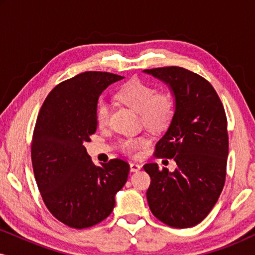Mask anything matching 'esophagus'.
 Masks as SVG:
<instances>
[{
    "label": "esophagus",
    "mask_w": 255,
    "mask_h": 255,
    "mask_svg": "<svg viewBox=\"0 0 255 255\" xmlns=\"http://www.w3.org/2000/svg\"><path fill=\"white\" fill-rule=\"evenodd\" d=\"M140 168H141V166L137 162H131L130 163V170H131V172H138V170H140Z\"/></svg>",
    "instance_id": "esophagus-1"
}]
</instances>
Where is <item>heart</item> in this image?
I'll use <instances>...</instances> for the list:
<instances>
[{"label":"heart","instance_id":"b5f03b06","mask_svg":"<svg viewBox=\"0 0 255 255\" xmlns=\"http://www.w3.org/2000/svg\"><path fill=\"white\" fill-rule=\"evenodd\" d=\"M117 99L140 114L146 127L152 128H163L168 124L174 113V100L170 94L158 92L155 87L140 80H131L117 93ZM96 121L100 127H104L109 121V106L100 101L96 107ZM148 144L145 137L128 138L122 141V149L130 155H135Z\"/></svg>","mask_w":255,"mask_h":255}]
</instances>
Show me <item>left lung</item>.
Listing matches in <instances>:
<instances>
[{
    "label": "left lung",
    "instance_id": "obj_1",
    "mask_svg": "<svg viewBox=\"0 0 255 255\" xmlns=\"http://www.w3.org/2000/svg\"><path fill=\"white\" fill-rule=\"evenodd\" d=\"M144 73L168 86L175 102L155 155L174 159L176 168L144 166L151 176L146 193L149 209L172 228H191L207 217L224 187L229 155L224 107L214 87L188 69L170 66Z\"/></svg>",
    "mask_w": 255,
    "mask_h": 255
}]
</instances>
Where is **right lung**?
<instances>
[{
  "instance_id": "obj_1",
  "label": "right lung",
  "mask_w": 255,
  "mask_h": 255,
  "mask_svg": "<svg viewBox=\"0 0 255 255\" xmlns=\"http://www.w3.org/2000/svg\"><path fill=\"white\" fill-rule=\"evenodd\" d=\"M122 79L113 73H81L59 83L38 114L31 145L34 177L45 205L69 228H89L106 219L128 181L127 161L113 159L96 166L83 146L97 130L99 97Z\"/></svg>"
}]
</instances>
